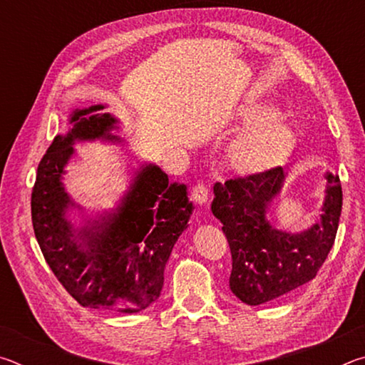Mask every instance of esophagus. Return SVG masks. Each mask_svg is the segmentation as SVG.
Here are the masks:
<instances>
[{
    "mask_svg": "<svg viewBox=\"0 0 365 365\" xmlns=\"http://www.w3.org/2000/svg\"><path fill=\"white\" fill-rule=\"evenodd\" d=\"M193 200H195L200 206L206 205L207 200H209V193H207L206 185H202V183H197V185H196V187L193 188Z\"/></svg>",
    "mask_w": 365,
    "mask_h": 365,
    "instance_id": "esophagus-1",
    "label": "esophagus"
}]
</instances>
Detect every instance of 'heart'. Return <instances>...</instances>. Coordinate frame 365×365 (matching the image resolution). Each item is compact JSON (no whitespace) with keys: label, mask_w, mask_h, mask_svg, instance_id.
I'll return each instance as SVG.
<instances>
[{"label":"heart","mask_w":365,"mask_h":365,"mask_svg":"<svg viewBox=\"0 0 365 365\" xmlns=\"http://www.w3.org/2000/svg\"><path fill=\"white\" fill-rule=\"evenodd\" d=\"M235 128H246L227 148L225 163L238 175H255L274 168L293 146L294 133L279 109L250 103L235 114Z\"/></svg>","instance_id":"1"}]
</instances>
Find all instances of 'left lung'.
I'll use <instances>...</instances> for the list:
<instances>
[{"instance_id": "obj_1", "label": "left lung", "mask_w": 365, "mask_h": 365, "mask_svg": "<svg viewBox=\"0 0 365 365\" xmlns=\"http://www.w3.org/2000/svg\"><path fill=\"white\" fill-rule=\"evenodd\" d=\"M325 178L320 220L299 233L279 230L265 217L285 182L283 168L214 185L211 211L224 225L230 246V289L238 299L264 304L317 275L335 243L343 205L339 177L327 172Z\"/></svg>"}]
</instances>
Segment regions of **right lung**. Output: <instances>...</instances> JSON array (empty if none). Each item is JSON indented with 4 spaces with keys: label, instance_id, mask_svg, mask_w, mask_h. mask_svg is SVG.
Here are the masks:
<instances>
[{
    "label": "right lung",
    "instance_id": "add662e5",
    "mask_svg": "<svg viewBox=\"0 0 365 365\" xmlns=\"http://www.w3.org/2000/svg\"><path fill=\"white\" fill-rule=\"evenodd\" d=\"M104 104L76 109L71 130L56 135L38 164L32 191V224L53 274L83 307L133 314L156 301L175 242L188 227L193 202L187 187L170 183L156 164L135 170L113 212L73 227L67 211L78 207L63 183L76 141L120 143L117 120Z\"/></svg>",
    "mask_w": 365,
    "mask_h": 365
}]
</instances>
